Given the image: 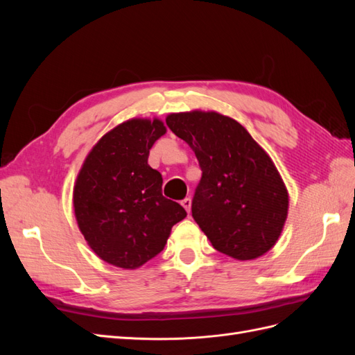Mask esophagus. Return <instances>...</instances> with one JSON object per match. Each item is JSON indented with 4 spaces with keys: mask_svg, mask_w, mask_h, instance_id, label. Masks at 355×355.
I'll return each instance as SVG.
<instances>
[{
    "mask_svg": "<svg viewBox=\"0 0 355 355\" xmlns=\"http://www.w3.org/2000/svg\"><path fill=\"white\" fill-rule=\"evenodd\" d=\"M182 206H184V209L188 211V214L191 213V198H184L180 201Z\"/></svg>",
    "mask_w": 355,
    "mask_h": 355,
    "instance_id": "obj_1",
    "label": "esophagus"
}]
</instances>
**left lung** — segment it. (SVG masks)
<instances>
[{
  "label": "left lung",
  "instance_id": "obj_1",
  "mask_svg": "<svg viewBox=\"0 0 355 355\" xmlns=\"http://www.w3.org/2000/svg\"><path fill=\"white\" fill-rule=\"evenodd\" d=\"M166 123L198 159L202 175L192 218L214 249L240 261L266 253L280 237L288 207L271 158L240 123L218 112L170 114Z\"/></svg>",
  "mask_w": 355,
  "mask_h": 355
}]
</instances>
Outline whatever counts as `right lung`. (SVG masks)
Here are the masks:
<instances>
[{"instance_id":"obj_1","label":"right lung","mask_w":355,"mask_h":355,"mask_svg":"<svg viewBox=\"0 0 355 355\" xmlns=\"http://www.w3.org/2000/svg\"><path fill=\"white\" fill-rule=\"evenodd\" d=\"M166 133L159 120H130L106 133L85 158L73 209L85 241L101 259L133 270L164 249L185 209L163 196L149 149Z\"/></svg>"}]
</instances>
